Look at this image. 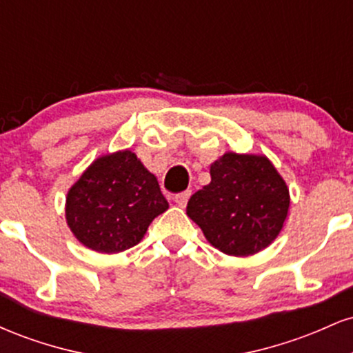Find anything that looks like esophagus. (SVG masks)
Instances as JSON below:
<instances>
[{"label": "esophagus", "mask_w": 353, "mask_h": 353, "mask_svg": "<svg viewBox=\"0 0 353 353\" xmlns=\"http://www.w3.org/2000/svg\"><path fill=\"white\" fill-rule=\"evenodd\" d=\"M189 197H190V190H185V192L177 194V196L174 197V201H176V205H179V208H185V205H188Z\"/></svg>", "instance_id": "34e87169"}]
</instances>
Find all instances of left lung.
I'll list each match as a JSON object with an SVG mask.
<instances>
[{
    "label": "left lung",
    "mask_w": 353,
    "mask_h": 353,
    "mask_svg": "<svg viewBox=\"0 0 353 353\" xmlns=\"http://www.w3.org/2000/svg\"><path fill=\"white\" fill-rule=\"evenodd\" d=\"M289 205V188L269 157L225 152L210 164L209 184L190 196L188 216L210 245L247 257L277 239Z\"/></svg>",
    "instance_id": "8db88e82"
}]
</instances>
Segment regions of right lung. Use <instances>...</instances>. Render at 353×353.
<instances>
[{
	"instance_id": "right-lung-1",
	"label": "right lung",
	"mask_w": 353,
	"mask_h": 353,
	"mask_svg": "<svg viewBox=\"0 0 353 353\" xmlns=\"http://www.w3.org/2000/svg\"><path fill=\"white\" fill-rule=\"evenodd\" d=\"M168 209L156 176L129 149L92 161L66 196L68 228L84 247L101 254L139 244Z\"/></svg>"
}]
</instances>
